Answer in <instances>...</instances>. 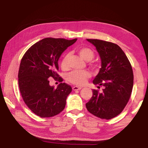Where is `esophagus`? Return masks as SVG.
<instances>
[{"mask_svg": "<svg viewBox=\"0 0 148 148\" xmlns=\"http://www.w3.org/2000/svg\"><path fill=\"white\" fill-rule=\"evenodd\" d=\"M82 88H81V87H77V86H74L73 87V90L74 91H76V90H80Z\"/></svg>", "mask_w": 148, "mask_h": 148, "instance_id": "1", "label": "esophagus"}]
</instances>
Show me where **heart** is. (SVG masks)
Here are the masks:
<instances>
[{"label":"heart","mask_w":148,"mask_h":148,"mask_svg":"<svg viewBox=\"0 0 148 148\" xmlns=\"http://www.w3.org/2000/svg\"><path fill=\"white\" fill-rule=\"evenodd\" d=\"M79 54L85 60L90 61L94 58V53L92 49L89 48H82L79 50ZM69 55L66 54L62 57L60 61V66L62 69H66L68 67ZM90 77V73L88 71H73L67 75V80L73 84L77 86H82L86 84V81Z\"/></svg>","instance_id":"obj_1"}]
</instances>
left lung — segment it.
<instances>
[{
    "instance_id": "8db88e82",
    "label": "left lung",
    "mask_w": 148,
    "mask_h": 148,
    "mask_svg": "<svg viewBox=\"0 0 148 148\" xmlns=\"http://www.w3.org/2000/svg\"><path fill=\"white\" fill-rule=\"evenodd\" d=\"M87 41L96 47L101 60V68L93 84L104 88L101 93L93 90L86 108L94 116L111 119L122 112L130 98L133 86L132 67L117 44L96 39Z\"/></svg>"
}]
</instances>
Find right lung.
I'll return each instance as SVG.
<instances>
[{
    "label": "right lung",
    "instance_id": "1",
    "mask_svg": "<svg viewBox=\"0 0 148 148\" xmlns=\"http://www.w3.org/2000/svg\"><path fill=\"white\" fill-rule=\"evenodd\" d=\"M76 41L44 38L32 46L22 58L18 73L20 92L28 108L42 118L55 116L65 107L71 87L60 83L54 88L50 86L48 79L59 77L56 73L59 58ZM59 81L62 82L60 77Z\"/></svg>",
    "mask_w": 148,
    "mask_h": 148
}]
</instances>
